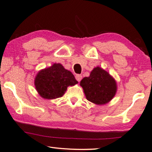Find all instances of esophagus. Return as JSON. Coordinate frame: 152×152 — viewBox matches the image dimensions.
Segmentation results:
<instances>
[{
	"label": "esophagus",
	"mask_w": 152,
	"mask_h": 152,
	"mask_svg": "<svg viewBox=\"0 0 152 152\" xmlns=\"http://www.w3.org/2000/svg\"><path fill=\"white\" fill-rule=\"evenodd\" d=\"M75 77H76V79L78 81V82H80V81L82 80V78H83L82 75H80V74H76Z\"/></svg>",
	"instance_id": "obj_1"
}]
</instances>
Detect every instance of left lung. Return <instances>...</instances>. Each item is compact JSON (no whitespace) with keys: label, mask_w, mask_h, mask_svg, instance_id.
Listing matches in <instances>:
<instances>
[{"label":"left lung","mask_w":152,"mask_h":152,"mask_svg":"<svg viewBox=\"0 0 152 152\" xmlns=\"http://www.w3.org/2000/svg\"><path fill=\"white\" fill-rule=\"evenodd\" d=\"M80 86L87 100L99 105L111 100L117 91L114 78L99 67L92 70L89 77H85L80 81Z\"/></svg>","instance_id":"8db88e82"}]
</instances>
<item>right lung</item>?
Here are the masks:
<instances>
[{"instance_id": "obj_1", "label": "right lung", "mask_w": 152, "mask_h": 152, "mask_svg": "<svg viewBox=\"0 0 152 152\" xmlns=\"http://www.w3.org/2000/svg\"><path fill=\"white\" fill-rule=\"evenodd\" d=\"M78 83L71 72L62 65L54 63L48 68L40 71L36 76L35 85L43 98L56 99L65 94L68 86Z\"/></svg>"}]
</instances>
